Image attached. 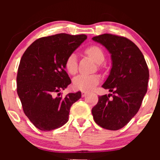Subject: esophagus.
<instances>
[{
	"label": "esophagus",
	"mask_w": 160,
	"mask_h": 160,
	"mask_svg": "<svg viewBox=\"0 0 160 160\" xmlns=\"http://www.w3.org/2000/svg\"><path fill=\"white\" fill-rule=\"evenodd\" d=\"M86 95H87V92H82V97L86 96Z\"/></svg>",
	"instance_id": "esophagus-1"
}]
</instances>
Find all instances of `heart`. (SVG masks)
I'll use <instances>...</instances> for the list:
<instances>
[{
    "mask_svg": "<svg viewBox=\"0 0 160 160\" xmlns=\"http://www.w3.org/2000/svg\"><path fill=\"white\" fill-rule=\"evenodd\" d=\"M85 52L98 64L102 63L105 58L104 51L98 46L92 45L87 47L85 49ZM65 68L70 74L74 75L76 74L78 71V62L74 53H71L67 57L65 62ZM99 81L100 78L98 75L80 74L74 79L73 86L75 89L79 90L88 92L94 89L95 86L98 85Z\"/></svg>",
    "mask_w": 160,
    "mask_h": 160,
    "instance_id": "heart-1",
    "label": "heart"
}]
</instances>
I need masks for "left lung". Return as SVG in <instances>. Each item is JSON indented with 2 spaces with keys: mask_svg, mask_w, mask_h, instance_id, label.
Here are the masks:
<instances>
[{
  "mask_svg": "<svg viewBox=\"0 0 160 160\" xmlns=\"http://www.w3.org/2000/svg\"><path fill=\"white\" fill-rule=\"evenodd\" d=\"M92 40L105 47L111 54V72L102 87L113 94L98 96L92 113L101 127L118 130L140 109L148 90L149 70L142 52L128 38L104 34L93 37Z\"/></svg>",
  "mask_w": 160,
  "mask_h": 160,
  "instance_id": "obj_1",
  "label": "left lung"
}]
</instances>
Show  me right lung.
<instances>
[{
  "instance_id": "1",
  "label": "right lung",
  "mask_w": 160,
  "mask_h": 160,
  "mask_svg": "<svg viewBox=\"0 0 160 160\" xmlns=\"http://www.w3.org/2000/svg\"><path fill=\"white\" fill-rule=\"evenodd\" d=\"M85 34L61 33L36 40L22 56L18 68L17 93L25 114L36 128L51 131L68 120L71 105L81 92L60 96L71 82L65 71L67 57L85 40Z\"/></svg>"
}]
</instances>
